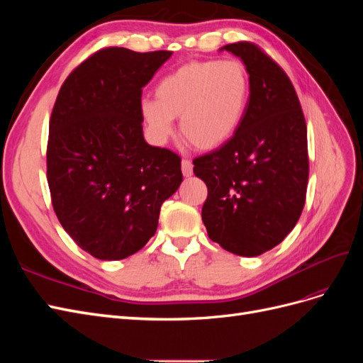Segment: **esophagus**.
Returning <instances> with one entry per match:
<instances>
[{
  "mask_svg": "<svg viewBox=\"0 0 363 363\" xmlns=\"http://www.w3.org/2000/svg\"><path fill=\"white\" fill-rule=\"evenodd\" d=\"M182 172L184 177H191L192 172H194V164L189 159H183L182 160Z\"/></svg>",
  "mask_w": 363,
  "mask_h": 363,
  "instance_id": "34e87169",
  "label": "esophagus"
}]
</instances>
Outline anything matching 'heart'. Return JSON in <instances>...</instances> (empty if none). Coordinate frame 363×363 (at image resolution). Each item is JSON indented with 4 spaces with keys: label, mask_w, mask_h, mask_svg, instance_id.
<instances>
[{
    "label": "heart",
    "mask_w": 363,
    "mask_h": 363,
    "mask_svg": "<svg viewBox=\"0 0 363 363\" xmlns=\"http://www.w3.org/2000/svg\"><path fill=\"white\" fill-rule=\"evenodd\" d=\"M250 98V77L238 60H194L167 75L156 100L140 101V116L156 144L172 135L174 121L199 150H215L232 139Z\"/></svg>",
    "instance_id": "heart-1"
}]
</instances>
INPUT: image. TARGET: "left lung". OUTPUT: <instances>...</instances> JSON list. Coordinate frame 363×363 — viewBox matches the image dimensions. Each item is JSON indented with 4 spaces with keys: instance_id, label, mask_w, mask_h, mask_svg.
Here are the masks:
<instances>
[{
    "instance_id": "1",
    "label": "left lung",
    "mask_w": 363,
    "mask_h": 363,
    "mask_svg": "<svg viewBox=\"0 0 363 363\" xmlns=\"http://www.w3.org/2000/svg\"><path fill=\"white\" fill-rule=\"evenodd\" d=\"M242 59L250 98L242 123L224 145L194 159L207 186L201 218L213 242L255 257L286 238L300 219L309 180L307 127L289 77L259 45L219 48Z\"/></svg>"
}]
</instances>
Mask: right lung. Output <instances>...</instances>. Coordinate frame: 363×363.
Wrapping results in <instances>:
<instances>
[{"mask_svg":"<svg viewBox=\"0 0 363 363\" xmlns=\"http://www.w3.org/2000/svg\"><path fill=\"white\" fill-rule=\"evenodd\" d=\"M171 54L98 50L67 77L54 103L47 144L52 208L96 259L144 248L162 203L183 180L180 156L148 145L142 133V87Z\"/></svg>","mask_w":363,"mask_h":363,"instance_id":"add662e5","label":"right lung"}]
</instances>
